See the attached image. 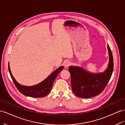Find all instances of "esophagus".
<instances>
[{
  "label": "esophagus",
  "mask_w": 125,
  "mask_h": 125,
  "mask_svg": "<svg viewBox=\"0 0 125 125\" xmlns=\"http://www.w3.org/2000/svg\"><path fill=\"white\" fill-rule=\"evenodd\" d=\"M70 65H71V62H70L68 61V60H67V61H66L65 63V67H68Z\"/></svg>",
  "instance_id": "1"
}]
</instances>
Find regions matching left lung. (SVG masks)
<instances>
[{
	"mask_svg": "<svg viewBox=\"0 0 125 125\" xmlns=\"http://www.w3.org/2000/svg\"><path fill=\"white\" fill-rule=\"evenodd\" d=\"M109 60L107 69L102 73H93L81 67L69 66L72 90L79 97L88 99L99 95L107 85L114 68L111 48L107 45Z\"/></svg>",
	"mask_w": 125,
	"mask_h": 125,
	"instance_id": "obj_1",
	"label": "left lung"
}]
</instances>
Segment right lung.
Returning a JSON list of instances; mask_svg holds the SVG:
<instances>
[{"instance_id":"add662e5","label":"right lung","mask_w":125,"mask_h":125,"mask_svg":"<svg viewBox=\"0 0 125 125\" xmlns=\"http://www.w3.org/2000/svg\"><path fill=\"white\" fill-rule=\"evenodd\" d=\"M63 69V67L61 66L55 70L44 81L40 83L33 86H23L20 84L13 78L11 73L9 65L8 69L10 76L17 89L22 94L32 97H43L46 96L52 90V84L58 74Z\"/></svg>"}]
</instances>
